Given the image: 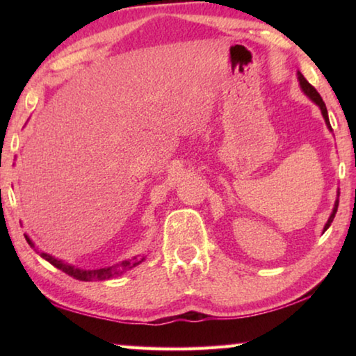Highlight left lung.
<instances>
[{
	"instance_id": "left-lung-1",
	"label": "left lung",
	"mask_w": 356,
	"mask_h": 356,
	"mask_svg": "<svg viewBox=\"0 0 356 356\" xmlns=\"http://www.w3.org/2000/svg\"><path fill=\"white\" fill-rule=\"evenodd\" d=\"M298 80H300V86H301V89H303V92L308 95V97L312 100V102H316V104L321 106V110H322V114H323V118H325V122H327V125L328 127L331 129V125H330V119H328V111H327V106H325V102L322 100V97H321V94L317 92V89L312 86V84H309L308 83V80H306V78L301 75V74H298ZM337 206H339V200L336 201V204H334V209H333V213H331V216L328 218V221H327V225H325V229L323 231H327V229L330 227V225L331 222H333V218H334V215H336V212H337Z\"/></svg>"
}]
</instances>
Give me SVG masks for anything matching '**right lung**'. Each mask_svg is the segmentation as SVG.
I'll return each mask as SVG.
<instances>
[{
    "label": "right lung",
    "mask_w": 356,
    "mask_h": 356,
    "mask_svg": "<svg viewBox=\"0 0 356 356\" xmlns=\"http://www.w3.org/2000/svg\"><path fill=\"white\" fill-rule=\"evenodd\" d=\"M25 238H26V242L31 245V246H34L33 243H31V240H29L26 236H25ZM40 256L45 259V261H48L50 262L51 265H55L56 268H59V270H63L64 273H67V275H70V276H75L76 280H108V278H111L113 275H119V273H122V272H125V270H129V268H134L135 265H138L140 264L141 261H134V262H129V261H124L122 264L119 265V270L118 268H100V270H80V268H75V267H72V265H69V264H64L63 261H58V259H55L53 256H50V254H47V252H40Z\"/></svg>",
    "instance_id": "1"
}]
</instances>
